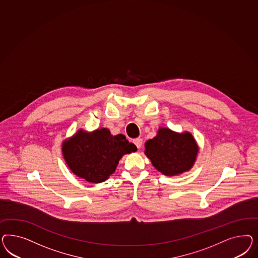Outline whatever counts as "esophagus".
Segmentation results:
<instances>
[{
  "mask_svg": "<svg viewBox=\"0 0 258 258\" xmlns=\"http://www.w3.org/2000/svg\"><path fill=\"white\" fill-rule=\"evenodd\" d=\"M133 143H134V145L137 147V149H141V148H142V146H143V140H142L141 138H136V139H134V140H133Z\"/></svg>",
  "mask_w": 258,
  "mask_h": 258,
  "instance_id": "obj_1",
  "label": "esophagus"
}]
</instances>
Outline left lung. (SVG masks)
<instances>
[{
	"mask_svg": "<svg viewBox=\"0 0 258 258\" xmlns=\"http://www.w3.org/2000/svg\"><path fill=\"white\" fill-rule=\"evenodd\" d=\"M145 154L153 166L165 176H176L192 168L199 147L188 132L178 133L160 127L157 135L146 142Z\"/></svg>",
	"mask_w": 258,
	"mask_h": 258,
	"instance_id": "8db88e82",
	"label": "left lung"
}]
</instances>
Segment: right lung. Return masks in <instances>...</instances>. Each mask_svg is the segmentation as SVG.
Masks as SVG:
<instances>
[{"mask_svg": "<svg viewBox=\"0 0 258 258\" xmlns=\"http://www.w3.org/2000/svg\"><path fill=\"white\" fill-rule=\"evenodd\" d=\"M136 150V146L126 140L125 135L113 136L108 128L93 133L79 130L62 143L63 157L71 171L94 183L109 179L123 155Z\"/></svg>", "mask_w": 258, "mask_h": 258, "instance_id": "right-lung-1", "label": "right lung"}]
</instances>
